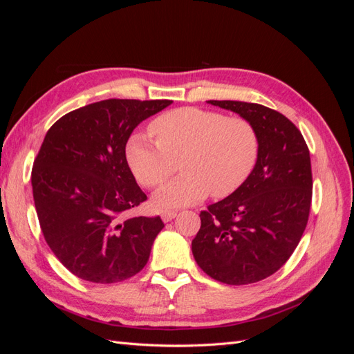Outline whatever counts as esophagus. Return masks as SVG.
Masks as SVG:
<instances>
[{"label":"esophagus","mask_w":354,"mask_h":354,"mask_svg":"<svg viewBox=\"0 0 354 354\" xmlns=\"http://www.w3.org/2000/svg\"><path fill=\"white\" fill-rule=\"evenodd\" d=\"M176 216H177V211H164L162 214H160V217H162V220H164L165 223H168V221H171L173 218H176Z\"/></svg>","instance_id":"obj_1"}]
</instances>
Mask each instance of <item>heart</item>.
I'll return each mask as SVG.
<instances>
[{
	"label": "heart",
	"mask_w": 354,
	"mask_h": 354,
	"mask_svg": "<svg viewBox=\"0 0 354 354\" xmlns=\"http://www.w3.org/2000/svg\"><path fill=\"white\" fill-rule=\"evenodd\" d=\"M156 142L136 134L127 143L125 158L145 187H158L180 167L183 176L155 195L159 208L192 205L234 194L257 164L260 138L254 125L241 116L199 108H180L151 124Z\"/></svg>",
	"instance_id": "b5f03b06"
}]
</instances>
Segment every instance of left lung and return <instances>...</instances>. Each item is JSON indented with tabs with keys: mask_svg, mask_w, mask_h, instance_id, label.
Listing matches in <instances>:
<instances>
[{
	"mask_svg": "<svg viewBox=\"0 0 354 354\" xmlns=\"http://www.w3.org/2000/svg\"><path fill=\"white\" fill-rule=\"evenodd\" d=\"M208 103L248 120L260 152L234 194L201 211L192 252L212 279L255 283L279 270L303 236L312 205L310 152L298 128L279 112L246 102Z\"/></svg>",
	"mask_w": 354,
	"mask_h": 354,
	"instance_id": "obj_1",
	"label": "left lung"
}]
</instances>
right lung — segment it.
Segmentation results:
<instances>
[{
  "label": "right lung",
  "instance_id": "1",
  "mask_svg": "<svg viewBox=\"0 0 354 354\" xmlns=\"http://www.w3.org/2000/svg\"><path fill=\"white\" fill-rule=\"evenodd\" d=\"M171 100L109 99L51 125L32 168L39 226L59 261L80 279L122 282L146 266L160 217H128L147 198L128 167L134 128Z\"/></svg>",
  "mask_w": 354,
  "mask_h": 354
}]
</instances>
